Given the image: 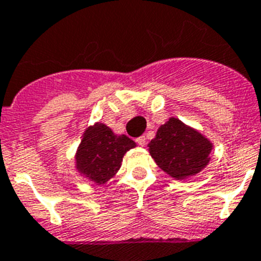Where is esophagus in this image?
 Returning a JSON list of instances; mask_svg holds the SVG:
<instances>
[{"label":"esophagus","instance_id":"obj_1","mask_svg":"<svg viewBox=\"0 0 261 261\" xmlns=\"http://www.w3.org/2000/svg\"><path fill=\"white\" fill-rule=\"evenodd\" d=\"M135 142H137L139 146H144V144H146V137H144V135H142V137L137 138V139H135Z\"/></svg>","mask_w":261,"mask_h":261}]
</instances>
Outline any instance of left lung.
Masks as SVG:
<instances>
[{
	"label": "left lung",
	"instance_id": "1",
	"mask_svg": "<svg viewBox=\"0 0 261 261\" xmlns=\"http://www.w3.org/2000/svg\"><path fill=\"white\" fill-rule=\"evenodd\" d=\"M214 144L178 118H170L148 143L155 163L176 180L199 174L211 161Z\"/></svg>",
	"mask_w": 261,
	"mask_h": 261
}]
</instances>
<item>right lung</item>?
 <instances>
[{
    "mask_svg": "<svg viewBox=\"0 0 261 261\" xmlns=\"http://www.w3.org/2000/svg\"><path fill=\"white\" fill-rule=\"evenodd\" d=\"M137 146L126 135L114 134L110 127L97 122L87 127L75 152V168L95 185L115 176L127 151Z\"/></svg>",
    "mask_w": 261,
    "mask_h": 261,
    "instance_id": "right-lung-1",
    "label": "right lung"
}]
</instances>
